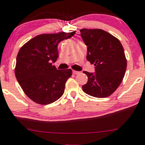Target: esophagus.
Here are the masks:
<instances>
[{
	"label": "esophagus",
	"mask_w": 145,
	"mask_h": 145,
	"mask_svg": "<svg viewBox=\"0 0 145 145\" xmlns=\"http://www.w3.org/2000/svg\"><path fill=\"white\" fill-rule=\"evenodd\" d=\"M80 71H75V70H73V74H75V75H77V74H80Z\"/></svg>",
	"instance_id": "obj_1"
}]
</instances>
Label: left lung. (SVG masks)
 <instances>
[{
  "mask_svg": "<svg viewBox=\"0 0 145 145\" xmlns=\"http://www.w3.org/2000/svg\"><path fill=\"white\" fill-rule=\"evenodd\" d=\"M80 31L87 46V59L96 66L94 74L84 71L88 81L82 86V90L96 98L111 96L121 84L127 69L121 42L101 29H82Z\"/></svg>",
  "mask_w": 145,
  "mask_h": 145,
  "instance_id": "left-lung-1",
  "label": "left lung"
}]
</instances>
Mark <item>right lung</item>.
Segmentation results:
<instances>
[{
    "mask_svg": "<svg viewBox=\"0 0 145 145\" xmlns=\"http://www.w3.org/2000/svg\"><path fill=\"white\" fill-rule=\"evenodd\" d=\"M76 31L35 36L19 50L15 76L24 93L40 105H49L63 96L65 83L72 75L71 69H57L58 44L75 34Z\"/></svg>",
    "mask_w": 145,
    "mask_h": 145,
    "instance_id": "1",
    "label": "right lung"
}]
</instances>
